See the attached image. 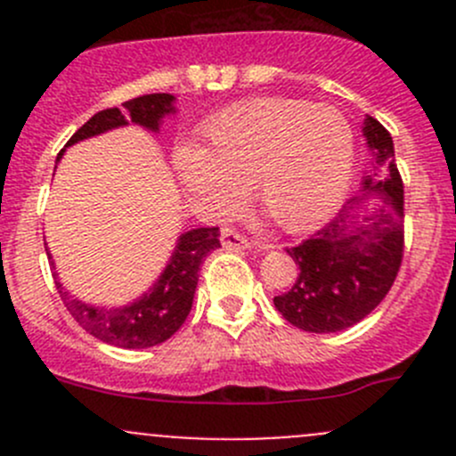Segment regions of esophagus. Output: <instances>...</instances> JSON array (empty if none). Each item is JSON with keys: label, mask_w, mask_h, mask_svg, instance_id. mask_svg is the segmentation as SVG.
<instances>
[{"label": "esophagus", "mask_w": 456, "mask_h": 456, "mask_svg": "<svg viewBox=\"0 0 456 456\" xmlns=\"http://www.w3.org/2000/svg\"><path fill=\"white\" fill-rule=\"evenodd\" d=\"M220 240H223L224 249H236V251L251 249V242L247 240L245 236H240L238 232H233V229H223V233H220Z\"/></svg>", "instance_id": "esophagus-1"}]
</instances>
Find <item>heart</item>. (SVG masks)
I'll return each instance as SVG.
<instances>
[{"label": "heart", "instance_id": "heart-1", "mask_svg": "<svg viewBox=\"0 0 456 456\" xmlns=\"http://www.w3.org/2000/svg\"><path fill=\"white\" fill-rule=\"evenodd\" d=\"M355 141L346 117L297 99H254L211 117L202 147L181 145L174 169L194 199L232 207L249 185L284 232L330 218L353 176Z\"/></svg>", "mask_w": 456, "mask_h": 456}]
</instances>
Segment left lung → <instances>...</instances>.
<instances>
[{
	"label": "left lung",
	"instance_id": "left-lung-1",
	"mask_svg": "<svg viewBox=\"0 0 456 456\" xmlns=\"http://www.w3.org/2000/svg\"><path fill=\"white\" fill-rule=\"evenodd\" d=\"M372 154L370 176L314 238L291 247L300 273L275 309L309 333H338L364 320L393 287L403 256V183L395 165L393 136L364 118Z\"/></svg>",
	"mask_w": 456,
	"mask_h": 456
}]
</instances>
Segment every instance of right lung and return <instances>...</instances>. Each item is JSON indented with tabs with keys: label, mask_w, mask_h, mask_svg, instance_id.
Instances as JSON below:
<instances>
[{
	"label": "right lung",
	"mask_w": 456,
	"mask_h": 456,
	"mask_svg": "<svg viewBox=\"0 0 456 456\" xmlns=\"http://www.w3.org/2000/svg\"><path fill=\"white\" fill-rule=\"evenodd\" d=\"M174 103H176V96L159 92V94H142L126 101L121 108L101 110L72 134L66 147L103 134V132L130 126V123L150 132H159L163 118L176 112ZM61 154L63 150L59 151L57 160L61 159ZM218 247V227H199L181 233L159 280L134 302L126 306H112V309L77 300L59 282L57 271L53 273V278L66 309L87 333L118 348H150L172 338L187 320L191 305H194L202 260Z\"/></svg>",
	"instance_id": "obj_1"
}]
</instances>
